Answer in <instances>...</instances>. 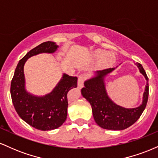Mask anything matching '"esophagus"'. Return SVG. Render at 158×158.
Segmentation results:
<instances>
[{
	"label": "esophagus",
	"mask_w": 158,
	"mask_h": 158,
	"mask_svg": "<svg viewBox=\"0 0 158 158\" xmlns=\"http://www.w3.org/2000/svg\"><path fill=\"white\" fill-rule=\"evenodd\" d=\"M85 79V77L83 75H80L79 77V79H78V88H81L84 85V81Z\"/></svg>",
	"instance_id": "esophagus-1"
}]
</instances>
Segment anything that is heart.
<instances>
[{"label":"heart","mask_w":158,"mask_h":158,"mask_svg":"<svg viewBox=\"0 0 158 158\" xmlns=\"http://www.w3.org/2000/svg\"><path fill=\"white\" fill-rule=\"evenodd\" d=\"M91 55L94 59H98V66L102 69L111 68L117 60L114 52L106 51L102 49H95L92 51Z\"/></svg>","instance_id":"heart-1"}]
</instances>
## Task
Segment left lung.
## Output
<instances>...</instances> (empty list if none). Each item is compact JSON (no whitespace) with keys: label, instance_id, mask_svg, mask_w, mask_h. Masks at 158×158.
I'll use <instances>...</instances> for the list:
<instances>
[{"label":"left lung","instance_id":"obj_1","mask_svg":"<svg viewBox=\"0 0 158 158\" xmlns=\"http://www.w3.org/2000/svg\"><path fill=\"white\" fill-rule=\"evenodd\" d=\"M135 64L146 80L142 104L136 108H124L116 104L108 97L105 79L117 67L94 72L93 77L84 82L85 87L81 88V94L90 102L94 120L101 128L114 131L126 129L139 118L146 108L148 97V78L142 65L137 62Z\"/></svg>","mask_w":158,"mask_h":158}]
</instances>
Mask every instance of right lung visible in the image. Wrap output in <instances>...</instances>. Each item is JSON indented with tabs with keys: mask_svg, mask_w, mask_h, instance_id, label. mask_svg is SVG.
I'll list each match as a JSON object with an SVG mask.
<instances>
[{
	"mask_svg": "<svg viewBox=\"0 0 158 158\" xmlns=\"http://www.w3.org/2000/svg\"><path fill=\"white\" fill-rule=\"evenodd\" d=\"M59 48L56 43L46 41L28 52L19 61L12 79L11 97L19 117L27 124L41 131H50L60 127L68 116V95L77 87V77L63 73L60 81L50 93L35 96L26 89L23 67L29 58L40 53H53Z\"/></svg>",
	"mask_w": 158,
	"mask_h": 158,
	"instance_id": "right-lung-1",
	"label": "right lung"
}]
</instances>
